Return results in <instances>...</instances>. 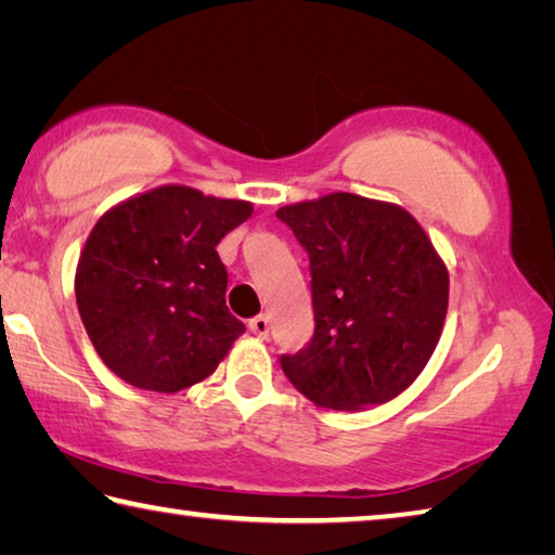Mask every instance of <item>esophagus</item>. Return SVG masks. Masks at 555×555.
<instances>
[{
    "label": "esophagus",
    "instance_id": "34e87169",
    "mask_svg": "<svg viewBox=\"0 0 555 555\" xmlns=\"http://www.w3.org/2000/svg\"><path fill=\"white\" fill-rule=\"evenodd\" d=\"M249 331L255 333L257 337H261V340H264V337L269 335V318H267V315L251 318V321H249Z\"/></svg>",
    "mask_w": 555,
    "mask_h": 555
}]
</instances>
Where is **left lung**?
<instances>
[{
    "label": "left lung",
    "instance_id": "obj_1",
    "mask_svg": "<svg viewBox=\"0 0 555 555\" xmlns=\"http://www.w3.org/2000/svg\"><path fill=\"white\" fill-rule=\"evenodd\" d=\"M311 259L315 333L281 354L318 406L360 411L409 387L448 313V269L424 228L393 203L331 193L276 210Z\"/></svg>",
    "mask_w": 555,
    "mask_h": 555
}]
</instances>
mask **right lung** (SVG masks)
<instances>
[{
  "instance_id": "right-lung-1",
  "label": "right lung",
  "mask_w": 555,
  "mask_h": 555,
  "mask_svg": "<svg viewBox=\"0 0 555 555\" xmlns=\"http://www.w3.org/2000/svg\"><path fill=\"white\" fill-rule=\"evenodd\" d=\"M251 210L247 201L162 185L98 220L75 298L90 343L119 379L173 393L218 370L244 323L224 306L228 269L215 247Z\"/></svg>"
}]
</instances>
